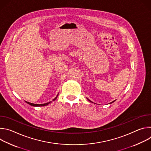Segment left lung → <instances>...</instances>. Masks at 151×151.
<instances>
[{
    "label": "left lung",
    "mask_w": 151,
    "mask_h": 151,
    "mask_svg": "<svg viewBox=\"0 0 151 151\" xmlns=\"http://www.w3.org/2000/svg\"><path fill=\"white\" fill-rule=\"evenodd\" d=\"M88 99V100H89V101H91V102H92V101H91V100H89V99ZM115 101V100H114V101H112V102H111V103H114V101ZM92 103H93V102H92Z\"/></svg>",
    "instance_id": "1"
}]
</instances>
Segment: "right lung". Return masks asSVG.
I'll return each mask as SVG.
<instances>
[{
  "mask_svg": "<svg viewBox=\"0 0 151 151\" xmlns=\"http://www.w3.org/2000/svg\"><path fill=\"white\" fill-rule=\"evenodd\" d=\"M58 95L57 96V97L53 100V101H54L57 98V96H58ZM27 103H28L29 104H30V105H31V106H47V105H48V104H50V103H51L52 101H50V102H48V103H44V104H34V103H30V102H28V101H26Z\"/></svg>",
  "mask_w": 151,
  "mask_h": 151,
  "instance_id": "1",
  "label": "right lung"
}]
</instances>
